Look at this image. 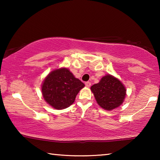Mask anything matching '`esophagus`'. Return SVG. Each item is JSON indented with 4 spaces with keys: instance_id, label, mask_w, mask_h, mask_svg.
<instances>
[{
    "instance_id": "esophagus-1",
    "label": "esophagus",
    "mask_w": 160,
    "mask_h": 160,
    "mask_svg": "<svg viewBox=\"0 0 160 160\" xmlns=\"http://www.w3.org/2000/svg\"><path fill=\"white\" fill-rule=\"evenodd\" d=\"M85 86L88 87V88H90L91 86V82H85Z\"/></svg>"
}]
</instances>
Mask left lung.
Segmentation results:
<instances>
[{"label": "left lung", "instance_id": "left-lung-1", "mask_svg": "<svg viewBox=\"0 0 160 160\" xmlns=\"http://www.w3.org/2000/svg\"><path fill=\"white\" fill-rule=\"evenodd\" d=\"M95 99L103 109L111 111L122 104L126 97V88L120 80L107 75L100 82L91 87Z\"/></svg>", "mask_w": 160, "mask_h": 160}]
</instances>
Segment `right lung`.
<instances>
[{
    "label": "right lung",
    "mask_w": 160,
    "mask_h": 160,
    "mask_svg": "<svg viewBox=\"0 0 160 160\" xmlns=\"http://www.w3.org/2000/svg\"><path fill=\"white\" fill-rule=\"evenodd\" d=\"M85 84L75 78L67 68L53 70L45 78L42 85L43 97L48 104L56 109L70 106Z\"/></svg>",
    "instance_id": "right-lung-1"
}]
</instances>
